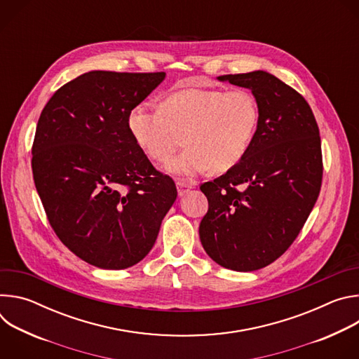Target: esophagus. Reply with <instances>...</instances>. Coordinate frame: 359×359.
<instances>
[{"instance_id": "obj_1", "label": "esophagus", "mask_w": 359, "mask_h": 359, "mask_svg": "<svg viewBox=\"0 0 359 359\" xmlns=\"http://www.w3.org/2000/svg\"><path fill=\"white\" fill-rule=\"evenodd\" d=\"M176 186H177V193H179V196H184V194L194 186V183H191V182H184V180H177Z\"/></svg>"}]
</instances>
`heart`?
<instances>
[{
	"instance_id": "1",
	"label": "heart",
	"mask_w": 359,
	"mask_h": 359,
	"mask_svg": "<svg viewBox=\"0 0 359 359\" xmlns=\"http://www.w3.org/2000/svg\"><path fill=\"white\" fill-rule=\"evenodd\" d=\"M259 119L257 99L245 89L190 88L166 96L162 108L136 105L128 115V128L155 162L168 159L184 136L187 147L165 168L193 176L210 168L216 173L236 168L252 144Z\"/></svg>"
}]
</instances>
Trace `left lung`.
I'll list each match as a JSON object with an SVG mask.
<instances>
[{"mask_svg": "<svg viewBox=\"0 0 359 359\" xmlns=\"http://www.w3.org/2000/svg\"><path fill=\"white\" fill-rule=\"evenodd\" d=\"M219 79L251 89L260 119L244 159L200 186L209 210L198 234L213 262L254 271L287 251L314 208L323 182L320 129L304 96L269 72Z\"/></svg>", "mask_w": 359, "mask_h": 359, "instance_id": "left-lung-1", "label": "left lung"}]
</instances>
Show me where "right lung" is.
<instances>
[{"label":"right lung","instance_id":"add662e5","mask_svg":"<svg viewBox=\"0 0 359 359\" xmlns=\"http://www.w3.org/2000/svg\"><path fill=\"white\" fill-rule=\"evenodd\" d=\"M165 72L90 71L61 86L38 119L32 175L58 238L95 267L146 257L177 197L133 140L128 115Z\"/></svg>","mask_w":359,"mask_h":359}]
</instances>
